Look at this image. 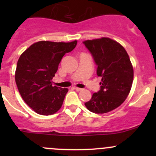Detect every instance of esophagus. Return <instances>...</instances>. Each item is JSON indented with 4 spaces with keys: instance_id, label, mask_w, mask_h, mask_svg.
Masks as SVG:
<instances>
[{
    "instance_id": "1",
    "label": "esophagus",
    "mask_w": 156,
    "mask_h": 156,
    "mask_svg": "<svg viewBox=\"0 0 156 156\" xmlns=\"http://www.w3.org/2000/svg\"><path fill=\"white\" fill-rule=\"evenodd\" d=\"M75 90H76V91H81V90H82L81 88H79V87H75Z\"/></svg>"
}]
</instances>
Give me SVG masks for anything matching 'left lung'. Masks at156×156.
I'll use <instances>...</instances> for the list:
<instances>
[{"label": "left lung", "instance_id": "8db88e82", "mask_svg": "<svg viewBox=\"0 0 156 156\" xmlns=\"http://www.w3.org/2000/svg\"><path fill=\"white\" fill-rule=\"evenodd\" d=\"M97 66L100 89L84 103L89 111L106 113L122 105L131 89L133 69L125 49L108 37L83 42Z\"/></svg>", "mask_w": 156, "mask_h": 156}]
</instances>
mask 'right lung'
<instances>
[{
    "instance_id": "obj_1",
    "label": "right lung",
    "mask_w": 156,
    "mask_h": 156,
    "mask_svg": "<svg viewBox=\"0 0 156 156\" xmlns=\"http://www.w3.org/2000/svg\"><path fill=\"white\" fill-rule=\"evenodd\" d=\"M77 41H39L33 44L17 62L15 80L25 103L36 113L53 115L63 103L67 88L53 86L52 79L61 59L76 47Z\"/></svg>"
}]
</instances>
